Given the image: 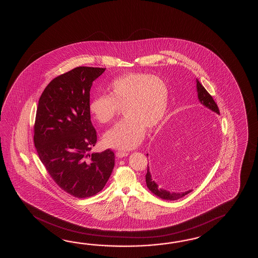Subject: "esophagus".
I'll return each mask as SVG.
<instances>
[{
    "label": "esophagus",
    "mask_w": 258,
    "mask_h": 258,
    "mask_svg": "<svg viewBox=\"0 0 258 258\" xmlns=\"http://www.w3.org/2000/svg\"><path fill=\"white\" fill-rule=\"evenodd\" d=\"M127 156H128V153L125 151H117L116 152V157H118V158H123V157H127Z\"/></svg>",
    "instance_id": "34e87169"
}]
</instances>
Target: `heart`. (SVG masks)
Segmentation results:
<instances>
[{"label": "heart", "mask_w": 258, "mask_h": 258, "mask_svg": "<svg viewBox=\"0 0 258 258\" xmlns=\"http://www.w3.org/2000/svg\"><path fill=\"white\" fill-rule=\"evenodd\" d=\"M109 95L94 97L89 112L99 123H109L122 109L125 118L104 135L109 148L132 149L142 141L146 128L153 130L164 119L169 88L163 79L144 73H129L108 87Z\"/></svg>", "instance_id": "heart-1"}]
</instances>
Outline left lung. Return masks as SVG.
I'll return each instance as SVG.
<instances>
[{
  "mask_svg": "<svg viewBox=\"0 0 258 258\" xmlns=\"http://www.w3.org/2000/svg\"><path fill=\"white\" fill-rule=\"evenodd\" d=\"M197 88H198V99L201 102V104H203L204 106H206L209 110H211L212 111L216 112V113L219 114L218 105L215 102V100L211 97V95L206 90V88H204L203 86L201 85V83L199 82L198 80H197ZM165 135L166 137H163L162 140H160V142H159V145H161V143L163 144L162 145L159 146V147H160V148H161V146L163 148H166L165 147H168L167 145H170V143H168V140L171 138V137H170L167 134ZM169 137H170V139L168 138ZM157 151H158V149H157ZM147 156H148V154H147ZM146 182H147V186H148V189L153 192L155 196H157L158 198H160L161 199H164V200L174 201V200H177V199H180V198L185 197L189 192H191L192 191V190H189V191H186V192L180 194V192H170L169 191H167V190H164L163 188L159 186V184L157 183V181H155V179L152 177V173H151V171L149 170L148 165V171H147V174H146Z\"/></svg>",
  "mask_w": 258,
  "mask_h": 258,
  "instance_id": "1",
  "label": "left lung"
}]
</instances>
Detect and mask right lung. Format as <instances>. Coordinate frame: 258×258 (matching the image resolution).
Here are the masks:
<instances>
[{
  "label": "right lung",
  "mask_w": 258,
  "mask_h": 258,
  "mask_svg": "<svg viewBox=\"0 0 258 258\" xmlns=\"http://www.w3.org/2000/svg\"><path fill=\"white\" fill-rule=\"evenodd\" d=\"M106 68L79 66L52 79L39 98L34 124V144L57 185L77 198L100 192L114 167L107 149L88 153L97 143L90 120L92 83Z\"/></svg>",
  "instance_id": "right-lung-1"
}]
</instances>
